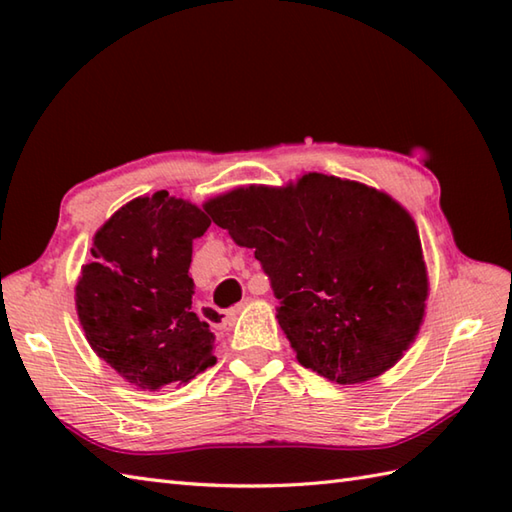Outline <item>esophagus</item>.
<instances>
[{
	"mask_svg": "<svg viewBox=\"0 0 512 512\" xmlns=\"http://www.w3.org/2000/svg\"><path fill=\"white\" fill-rule=\"evenodd\" d=\"M242 308H244V303H237V306H233L231 310H228V312H226V319H233V317H235V314H237L239 310H242Z\"/></svg>",
	"mask_w": 512,
	"mask_h": 512,
	"instance_id": "1",
	"label": "esophagus"
}]
</instances>
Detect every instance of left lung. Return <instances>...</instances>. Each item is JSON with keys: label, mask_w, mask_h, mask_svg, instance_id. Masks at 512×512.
<instances>
[{"label": "left lung", "mask_w": 512, "mask_h": 512, "mask_svg": "<svg viewBox=\"0 0 512 512\" xmlns=\"http://www.w3.org/2000/svg\"><path fill=\"white\" fill-rule=\"evenodd\" d=\"M237 246L255 248L299 363L339 385L383 374L416 336L427 270L416 224L389 195L308 173L206 202Z\"/></svg>", "instance_id": "8db88e82"}]
</instances>
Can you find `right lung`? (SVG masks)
I'll return each instance as SVG.
<instances>
[{"label": "right lung", "instance_id": "1", "mask_svg": "<svg viewBox=\"0 0 512 512\" xmlns=\"http://www.w3.org/2000/svg\"><path fill=\"white\" fill-rule=\"evenodd\" d=\"M209 226L195 204L156 191L125 204L94 235L76 310L94 352L140 389L189 383L215 365L213 332L191 308L189 275L193 239Z\"/></svg>", "mask_w": 512, "mask_h": 512}]
</instances>
